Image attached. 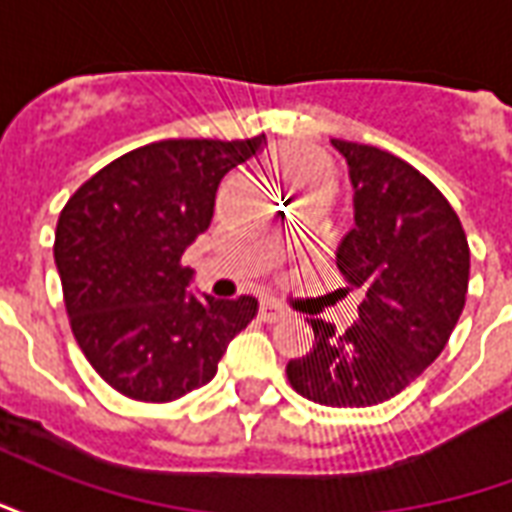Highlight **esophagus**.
<instances>
[{
	"label": "esophagus",
	"instance_id": "1",
	"mask_svg": "<svg viewBox=\"0 0 512 512\" xmlns=\"http://www.w3.org/2000/svg\"><path fill=\"white\" fill-rule=\"evenodd\" d=\"M260 318L268 323L285 321V318H288V310H285L282 304H277V301H263V304H260Z\"/></svg>",
	"mask_w": 512,
	"mask_h": 512
}]
</instances>
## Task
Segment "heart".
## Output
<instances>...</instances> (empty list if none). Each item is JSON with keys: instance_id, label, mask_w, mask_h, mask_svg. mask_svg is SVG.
I'll use <instances>...</instances> for the list:
<instances>
[{"instance_id": "b5f03b06", "label": "heart", "mask_w": 512, "mask_h": 512, "mask_svg": "<svg viewBox=\"0 0 512 512\" xmlns=\"http://www.w3.org/2000/svg\"><path fill=\"white\" fill-rule=\"evenodd\" d=\"M271 167L293 191H307L334 178L332 161L315 147H285L271 156Z\"/></svg>"}]
</instances>
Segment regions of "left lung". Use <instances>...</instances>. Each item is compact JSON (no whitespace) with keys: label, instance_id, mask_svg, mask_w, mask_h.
Here are the masks:
<instances>
[{"label":"left lung","instance_id":"obj_1","mask_svg":"<svg viewBox=\"0 0 512 512\" xmlns=\"http://www.w3.org/2000/svg\"><path fill=\"white\" fill-rule=\"evenodd\" d=\"M351 169L354 230L337 268L362 304L343 334L307 318L310 354L288 362L290 386L312 403L365 408L403 392L444 351L469 288V241L433 183L381 147L332 139Z\"/></svg>","mask_w":512,"mask_h":512}]
</instances>
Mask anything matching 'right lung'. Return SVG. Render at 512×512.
<instances>
[{"label":"right lung","instance_id":"1","mask_svg":"<svg viewBox=\"0 0 512 512\" xmlns=\"http://www.w3.org/2000/svg\"><path fill=\"white\" fill-rule=\"evenodd\" d=\"M266 136L164 139L98 169L65 202L54 233L76 343L106 384L142 403H169L216 376L257 299L186 293V246L208 230L222 178Z\"/></svg>","mask_w":512,"mask_h":512}]
</instances>
